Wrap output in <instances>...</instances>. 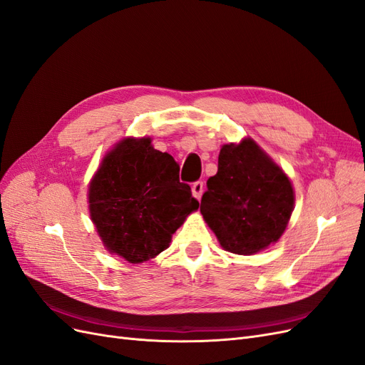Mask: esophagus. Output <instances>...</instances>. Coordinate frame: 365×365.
<instances>
[{
  "label": "esophagus",
  "instance_id": "esophagus-1",
  "mask_svg": "<svg viewBox=\"0 0 365 365\" xmlns=\"http://www.w3.org/2000/svg\"><path fill=\"white\" fill-rule=\"evenodd\" d=\"M202 192H204V182H202V181H196V182L192 185V193H193V196L196 197L197 201L201 200Z\"/></svg>",
  "mask_w": 365,
  "mask_h": 365
}]
</instances>
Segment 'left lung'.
Masks as SVG:
<instances>
[{
  "label": "left lung",
  "instance_id": "8db88e82",
  "mask_svg": "<svg viewBox=\"0 0 365 365\" xmlns=\"http://www.w3.org/2000/svg\"><path fill=\"white\" fill-rule=\"evenodd\" d=\"M294 204L289 176L248 137L220 148L217 173L207 181L201 213L220 247L251 256L282 237Z\"/></svg>",
  "mask_w": 365,
  "mask_h": 365
}]
</instances>
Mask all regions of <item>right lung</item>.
I'll return each mask as SVG.
<instances>
[{"label": "right lung", "instance_id": "obj_1", "mask_svg": "<svg viewBox=\"0 0 365 365\" xmlns=\"http://www.w3.org/2000/svg\"><path fill=\"white\" fill-rule=\"evenodd\" d=\"M197 207L190 185L180 182V165L150 137L115 143L88 184V208L103 247L134 264L169 248Z\"/></svg>", "mask_w": 365, "mask_h": 365}]
</instances>
